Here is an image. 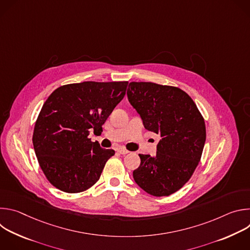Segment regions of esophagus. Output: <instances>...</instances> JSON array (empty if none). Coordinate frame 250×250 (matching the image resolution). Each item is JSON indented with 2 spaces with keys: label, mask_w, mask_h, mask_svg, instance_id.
<instances>
[{
  "label": "esophagus",
  "mask_w": 250,
  "mask_h": 250,
  "mask_svg": "<svg viewBox=\"0 0 250 250\" xmlns=\"http://www.w3.org/2000/svg\"><path fill=\"white\" fill-rule=\"evenodd\" d=\"M118 152H119L120 154H123V155L129 153V151H128L127 149H125V148H119V149H118Z\"/></svg>",
  "instance_id": "1"
}]
</instances>
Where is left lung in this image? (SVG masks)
<instances>
[{"label": "left lung", "mask_w": 250, "mask_h": 250, "mask_svg": "<svg viewBox=\"0 0 250 250\" xmlns=\"http://www.w3.org/2000/svg\"><path fill=\"white\" fill-rule=\"evenodd\" d=\"M127 98L145 127L160 134L154 156L139 154L133 179L152 196H169L190 180L201 160L205 120L192 98L177 87L130 82Z\"/></svg>", "instance_id": "obj_1"}]
</instances>
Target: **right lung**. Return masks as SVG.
<instances>
[{
	"mask_svg": "<svg viewBox=\"0 0 250 250\" xmlns=\"http://www.w3.org/2000/svg\"><path fill=\"white\" fill-rule=\"evenodd\" d=\"M127 81H87L54 90L35 122L32 144L49 183L60 191L81 193L98 182L113 149H103L89 138L125 95Z\"/></svg>",
	"mask_w": 250,
	"mask_h": 250,
	"instance_id": "add662e5",
	"label": "right lung"
}]
</instances>
